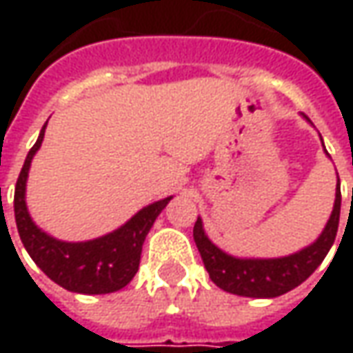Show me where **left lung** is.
<instances>
[{
  "label": "left lung",
  "mask_w": 353,
  "mask_h": 353,
  "mask_svg": "<svg viewBox=\"0 0 353 353\" xmlns=\"http://www.w3.org/2000/svg\"><path fill=\"white\" fill-rule=\"evenodd\" d=\"M303 117L308 123H312L305 114ZM338 184H340V179H338ZM340 206H342V194H340V186H338L334 210L324 225L322 234L310 245H306L296 253L285 255V257H271V259L234 257V255L225 253L224 250H220L216 243H212V239L204 232L200 218L194 224V241H196V248L200 251V257L204 261L208 275L220 289L237 294V296L275 299V296H281L285 292L292 291L294 287H299L324 261V257L328 255L334 239H336V232H338V224H340Z\"/></svg>",
  "instance_id": "8db88e82"
}]
</instances>
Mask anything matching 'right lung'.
Returning a JSON list of instances; mask_svg holds the SVG:
<instances>
[{"label": "right lung", "mask_w": 353, "mask_h": 353, "mask_svg": "<svg viewBox=\"0 0 353 353\" xmlns=\"http://www.w3.org/2000/svg\"><path fill=\"white\" fill-rule=\"evenodd\" d=\"M47 123L31 147L15 184V222L21 241L39 269L62 289L80 294H108L123 289L135 277L141 259L143 241L155 224L157 216L170 202L167 196L145 206L123 225L88 241H62L48 236L34 224L27 210L25 192L34 153L41 149ZM1 192V188H0Z\"/></svg>", "instance_id": "obj_1"}]
</instances>
